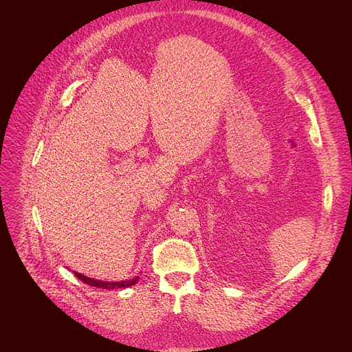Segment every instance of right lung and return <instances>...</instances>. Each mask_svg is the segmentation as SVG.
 <instances>
[{
	"label": "right lung",
	"instance_id": "add662e5",
	"mask_svg": "<svg viewBox=\"0 0 352 352\" xmlns=\"http://www.w3.org/2000/svg\"><path fill=\"white\" fill-rule=\"evenodd\" d=\"M75 276L83 281L85 284H89L91 287H97V288H103V289H113V288H126L133 285L138 281V277H135L133 280H126V281H120V283H109V281H98V280H93L90 277L82 276L80 273H75Z\"/></svg>",
	"mask_w": 352,
	"mask_h": 352
}]
</instances>
